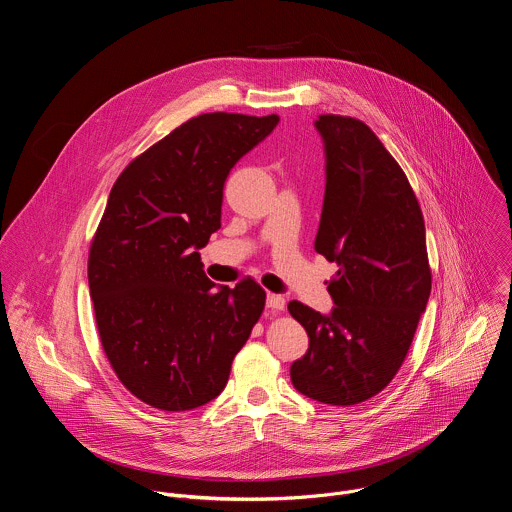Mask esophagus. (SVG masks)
Wrapping results in <instances>:
<instances>
[{
  "mask_svg": "<svg viewBox=\"0 0 512 512\" xmlns=\"http://www.w3.org/2000/svg\"><path fill=\"white\" fill-rule=\"evenodd\" d=\"M265 304H267V308L271 312H281L285 308V300L279 294H267V302Z\"/></svg>",
  "mask_w": 512,
  "mask_h": 512,
  "instance_id": "34e87169",
  "label": "esophagus"
}]
</instances>
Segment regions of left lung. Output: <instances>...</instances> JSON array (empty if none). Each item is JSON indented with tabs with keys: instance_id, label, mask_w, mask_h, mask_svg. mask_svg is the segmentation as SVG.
I'll return each mask as SVG.
<instances>
[{
	"instance_id": "1",
	"label": "left lung",
	"mask_w": 512,
	"mask_h": 512,
	"mask_svg": "<svg viewBox=\"0 0 512 512\" xmlns=\"http://www.w3.org/2000/svg\"><path fill=\"white\" fill-rule=\"evenodd\" d=\"M326 158V190L314 249L338 265L334 308L287 310L308 332L291 364L294 387L320 403L354 405L397 375L425 312L431 273L425 225L407 176L369 125L352 117L314 121Z\"/></svg>"
}]
</instances>
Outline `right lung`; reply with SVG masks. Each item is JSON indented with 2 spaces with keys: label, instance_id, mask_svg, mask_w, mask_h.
I'll return each instance as SVG.
<instances>
[{
  "label": "right lung",
  "instance_id": "add662e5",
  "mask_svg": "<svg viewBox=\"0 0 512 512\" xmlns=\"http://www.w3.org/2000/svg\"><path fill=\"white\" fill-rule=\"evenodd\" d=\"M277 115H198L137 156L111 188L89 253L101 344L119 381L162 411L223 393L235 354L265 308L253 281L212 283L200 249L221 229L233 166Z\"/></svg>",
  "mask_w": 512,
  "mask_h": 512
}]
</instances>
